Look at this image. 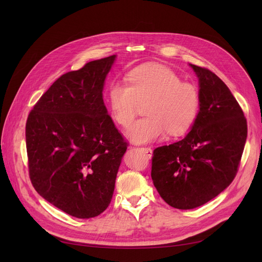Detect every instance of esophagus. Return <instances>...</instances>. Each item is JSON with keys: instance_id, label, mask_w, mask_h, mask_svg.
I'll list each match as a JSON object with an SVG mask.
<instances>
[{"instance_id": "1", "label": "esophagus", "mask_w": 262, "mask_h": 262, "mask_svg": "<svg viewBox=\"0 0 262 262\" xmlns=\"http://www.w3.org/2000/svg\"><path fill=\"white\" fill-rule=\"evenodd\" d=\"M141 149H143L148 157H152V155H153L152 148H150V147H141Z\"/></svg>"}]
</instances>
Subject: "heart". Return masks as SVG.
Segmentation results:
<instances>
[{
	"instance_id": "obj_1",
	"label": "heart",
	"mask_w": 262,
	"mask_h": 262,
	"mask_svg": "<svg viewBox=\"0 0 262 262\" xmlns=\"http://www.w3.org/2000/svg\"><path fill=\"white\" fill-rule=\"evenodd\" d=\"M128 84L113 83L108 90V105L114 120L123 128L136 118L139 104L147 102L145 118L126 132L133 143L144 144L168 133L185 134L199 115L201 97L198 87L180 77L167 67L147 63L133 69Z\"/></svg>"
}]
</instances>
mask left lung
Returning a JSON list of instances; mask_svg holds the SVG:
<instances>
[{"instance_id":"8db88e82","label":"left lung","mask_w":262,"mask_h":262,"mask_svg":"<svg viewBox=\"0 0 262 262\" xmlns=\"http://www.w3.org/2000/svg\"><path fill=\"white\" fill-rule=\"evenodd\" d=\"M189 66L199 78V115L184 139L154 149L150 172L164 201L180 210L200 207L231 185L247 139V121L225 83Z\"/></svg>"}]
</instances>
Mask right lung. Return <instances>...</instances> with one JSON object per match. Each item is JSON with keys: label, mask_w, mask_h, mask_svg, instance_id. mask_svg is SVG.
Wrapping results in <instances>:
<instances>
[{"label": "right lung", "mask_w": 262, "mask_h": 262, "mask_svg": "<svg viewBox=\"0 0 262 262\" xmlns=\"http://www.w3.org/2000/svg\"><path fill=\"white\" fill-rule=\"evenodd\" d=\"M116 58L95 60L60 76L27 118L31 184L45 200L78 219L95 217L108 208L128 146L102 98Z\"/></svg>", "instance_id": "right-lung-1"}]
</instances>
